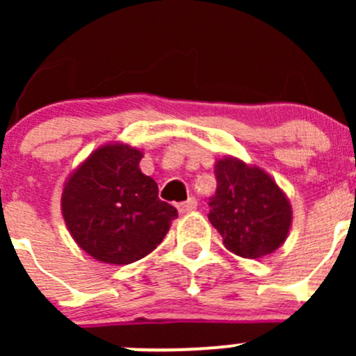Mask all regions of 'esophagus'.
Listing matches in <instances>:
<instances>
[{"label":"esophagus","mask_w":356,"mask_h":356,"mask_svg":"<svg viewBox=\"0 0 356 356\" xmlns=\"http://www.w3.org/2000/svg\"><path fill=\"white\" fill-rule=\"evenodd\" d=\"M196 207H198V201H196V198H188L186 201H182V203L177 204L181 213H189V211L196 210Z\"/></svg>","instance_id":"34e87169"}]
</instances>
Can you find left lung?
I'll return each mask as SVG.
<instances>
[{
	"mask_svg": "<svg viewBox=\"0 0 356 356\" xmlns=\"http://www.w3.org/2000/svg\"><path fill=\"white\" fill-rule=\"evenodd\" d=\"M217 191L208 201V220L224 246L243 258H260L286 241L291 204L279 186L258 167L224 158L215 165Z\"/></svg>",
	"mask_w": 356,
	"mask_h": 356,
	"instance_id": "obj_1",
	"label": "left lung"
}]
</instances>
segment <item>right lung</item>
I'll use <instances>...</instances> for the list:
<instances>
[{
	"mask_svg": "<svg viewBox=\"0 0 356 356\" xmlns=\"http://www.w3.org/2000/svg\"><path fill=\"white\" fill-rule=\"evenodd\" d=\"M143 153L127 145L96 149L70 175L62 211L72 238L105 264L127 265L163 241L177 210L158 198L139 168Z\"/></svg>",
	"mask_w": 356,
	"mask_h": 356,
	"instance_id": "add662e5",
	"label": "right lung"
}]
</instances>
